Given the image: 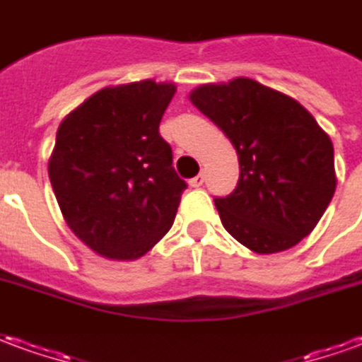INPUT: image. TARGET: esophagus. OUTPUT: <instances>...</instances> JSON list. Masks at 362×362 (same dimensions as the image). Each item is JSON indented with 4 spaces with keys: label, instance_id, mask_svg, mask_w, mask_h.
Returning a JSON list of instances; mask_svg holds the SVG:
<instances>
[{
    "label": "esophagus",
    "instance_id": "34e87169",
    "mask_svg": "<svg viewBox=\"0 0 362 362\" xmlns=\"http://www.w3.org/2000/svg\"><path fill=\"white\" fill-rule=\"evenodd\" d=\"M204 182H206V176H204V174H198L196 178L189 180V186H192V188H199V186H204Z\"/></svg>",
    "mask_w": 362,
    "mask_h": 362
}]
</instances>
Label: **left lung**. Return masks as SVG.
Listing matches in <instances>:
<instances>
[{
  "label": "left lung",
  "instance_id": "obj_1",
  "mask_svg": "<svg viewBox=\"0 0 362 362\" xmlns=\"http://www.w3.org/2000/svg\"><path fill=\"white\" fill-rule=\"evenodd\" d=\"M239 156V182L214 198L223 227L260 255L286 251L312 233L335 192L333 145L310 111L284 93L235 78L189 93Z\"/></svg>",
  "mask_w": 362,
  "mask_h": 362
}]
</instances>
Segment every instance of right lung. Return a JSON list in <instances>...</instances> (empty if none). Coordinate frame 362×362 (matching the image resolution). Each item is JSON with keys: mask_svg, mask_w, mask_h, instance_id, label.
Here are the masks:
<instances>
[{"mask_svg": "<svg viewBox=\"0 0 362 362\" xmlns=\"http://www.w3.org/2000/svg\"><path fill=\"white\" fill-rule=\"evenodd\" d=\"M174 93L153 80L103 88L58 127L50 184L68 227L98 255L139 259L173 227L188 184L158 125Z\"/></svg>", "mask_w": 362, "mask_h": 362, "instance_id": "add662e5", "label": "right lung"}]
</instances>
